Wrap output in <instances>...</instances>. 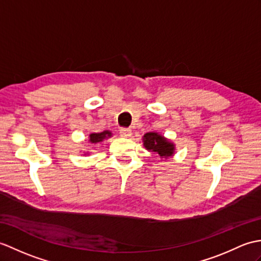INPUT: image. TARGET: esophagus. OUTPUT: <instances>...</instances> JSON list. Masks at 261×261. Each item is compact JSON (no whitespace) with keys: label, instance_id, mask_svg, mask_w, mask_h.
Returning a JSON list of instances; mask_svg holds the SVG:
<instances>
[{"label":"esophagus","instance_id":"esophagus-1","mask_svg":"<svg viewBox=\"0 0 261 261\" xmlns=\"http://www.w3.org/2000/svg\"><path fill=\"white\" fill-rule=\"evenodd\" d=\"M132 135L131 129H126V128H121L120 129V136L123 138H129Z\"/></svg>","mask_w":261,"mask_h":261}]
</instances>
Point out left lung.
Wrapping results in <instances>:
<instances>
[{"mask_svg": "<svg viewBox=\"0 0 261 261\" xmlns=\"http://www.w3.org/2000/svg\"><path fill=\"white\" fill-rule=\"evenodd\" d=\"M142 143L145 150L158 153L161 159L167 160L175 153V144L159 132L145 133L142 137Z\"/></svg>", "mask_w": 261, "mask_h": 261, "instance_id": "1", "label": "left lung"}]
</instances>
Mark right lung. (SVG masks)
Masks as SVG:
<instances>
[{"mask_svg":"<svg viewBox=\"0 0 261 261\" xmlns=\"http://www.w3.org/2000/svg\"><path fill=\"white\" fill-rule=\"evenodd\" d=\"M111 137H112V132L110 130L90 133V135H89V143L90 144H98V143H101L102 141H105V140H107V139L111 138ZM83 153H84V155H87V154H90L91 152L87 151V152H83Z\"/></svg>","mask_w":261,"mask_h":261,"instance_id":"1","label":"right lung"}]
</instances>
